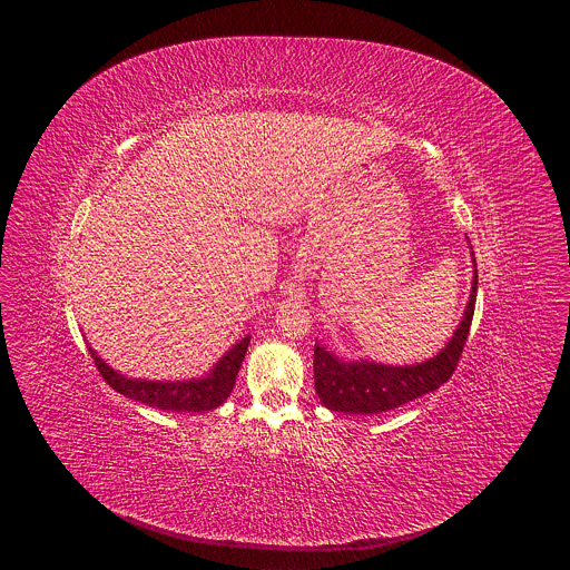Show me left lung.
I'll return each instance as SVG.
<instances>
[{
    "label": "left lung",
    "mask_w": 570,
    "mask_h": 570,
    "mask_svg": "<svg viewBox=\"0 0 570 570\" xmlns=\"http://www.w3.org/2000/svg\"><path fill=\"white\" fill-rule=\"evenodd\" d=\"M475 266V259H473ZM478 271L473 273L471 295L460 327L455 330L449 345L431 361L420 365H379V363H345L330 354L324 347L313 350V374L315 392L330 411L350 415H374L387 413L409 403L422 394H429L444 385L455 372L475 308Z\"/></svg>",
    "instance_id": "left-lung-1"
}]
</instances>
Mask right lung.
I'll list each match as a JSON object with an SVG mask.
<instances>
[{
	"label": "right lung",
	"instance_id": "right-lung-1",
	"mask_svg": "<svg viewBox=\"0 0 570 570\" xmlns=\"http://www.w3.org/2000/svg\"><path fill=\"white\" fill-rule=\"evenodd\" d=\"M250 345V336L238 341L205 379H191V381H178V383H161V381H135L117 374L112 367H108L92 350V358L106 383L117 390L119 394L141 401L146 405L169 413H203L214 411L229 396L238 367L246 358Z\"/></svg>",
	"mask_w": 570,
	"mask_h": 570
}]
</instances>
